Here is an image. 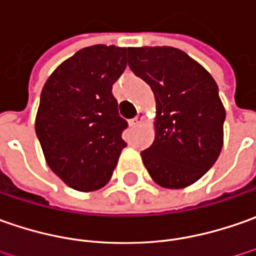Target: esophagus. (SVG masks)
I'll use <instances>...</instances> for the list:
<instances>
[{"label":"esophagus","instance_id":"34e87169","mask_svg":"<svg viewBox=\"0 0 256 256\" xmlns=\"http://www.w3.org/2000/svg\"><path fill=\"white\" fill-rule=\"evenodd\" d=\"M143 122H144V114H143V113H138L134 119H132L128 122V124H130V126H138V124L143 123Z\"/></svg>","mask_w":256,"mask_h":256}]
</instances>
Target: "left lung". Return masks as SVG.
Segmentation results:
<instances>
[{
	"label": "left lung",
	"mask_w": 256,
	"mask_h": 256,
	"mask_svg": "<svg viewBox=\"0 0 256 256\" xmlns=\"http://www.w3.org/2000/svg\"><path fill=\"white\" fill-rule=\"evenodd\" d=\"M134 75L156 99V137L142 152L152 178L164 188H184L214 166L224 143L225 109L212 76L172 46L128 48Z\"/></svg>",
	"instance_id": "8db88e82"
}]
</instances>
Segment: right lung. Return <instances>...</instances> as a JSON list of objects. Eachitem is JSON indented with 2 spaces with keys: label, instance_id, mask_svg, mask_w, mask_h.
I'll use <instances>...</instances> for the list:
<instances>
[{
  "label": "right lung",
  "instance_id": "1",
  "mask_svg": "<svg viewBox=\"0 0 256 256\" xmlns=\"http://www.w3.org/2000/svg\"><path fill=\"white\" fill-rule=\"evenodd\" d=\"M126 48L78 50L49 76L40 93L35 132L49 168L70 188L94 191L110 180L128 122L112 86L126 69Z\"/></svg>",
  "mask_w": 256,
  "mask_h": 256
}]
</instances>
